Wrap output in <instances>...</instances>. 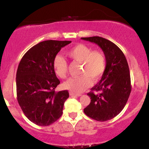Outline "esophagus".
Here are the masks:
<instances>
[{
    "label": "esophagus",
    "mask_w": 149,
    "mask_h": 149,
    "mask_svg": "<svg viewBox=\"0 0 149 149\" xmlns=\"http://www.w3.org/2000/svg\"><path fill=\"white\" fill-rule=\"evenodd\" d=\"M69 94L71 96H81V93H74V92H72V91H70V93H69Z\"/></svg>",
    "instance_id": "34e87169"
}]
</instances>
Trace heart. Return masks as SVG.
I'll list each match as a JSON object with an SVG mask.
<instances>
[{"label":"heart","instance_id":"heart-1","mask_svg":"<svg viewBox=\"0 0 149 149\" xmlns=\"http://www.w3.org/2000/svg\"><path fill=\"white\" fill-rule=\"evenodd\" d=\"M66 55L72 61L81 63V74L79 77L67 80L63 86L74 92H82L91 85L93 81H98L104 72L107 58L102 51L93 50L84 44H78L69 49ZM53 67L56 74L65 79L68 72V64L61 56H56L53 61Z\"/></svg>","mask_w":149,"mask_h":149}]
</instances>
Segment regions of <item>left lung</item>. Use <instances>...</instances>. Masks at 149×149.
<instances>
[{
    "label": "left lung",
    "instance_id": "left-lung-1",
    "mask_svg": "<svg viewBox=\"0 0 149 149\" xmlns=\"http://www.w3.org/2000/svg\"><path fill=\"white\" fill-rule=\"evenodd\" d=\"M81 39L97 44L107 58L102 79L87 93L91 97V102L84 109V113L97 121H108L121 113L131 93V79L127 60L115 43L104 38L92 36ZM93 91L99 93L94 94Z\"/></svg>",
    "mask_w": 149,
    "mask_h": 149
}]
</instances>
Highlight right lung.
Listing matches in <instances>:
<instances>
[{"label": "right lung", "mask_w": 149, "mask_h": 149, "mask_svg": "<svg viewBox=\"0 0 149 149\" xmlns=\"http://www.w3.org/2000/svg\"><path fill=\"white\" fill-rule=\"evenodd\" d=\"M70 40H49L40 42L24 54L16 74L17 100L24 115L37 125L48 126L62 115L68 91L58 92L60 83L53 67V61Z\"/></svg>", "instance_id": "add662e5"}]
</instances>
